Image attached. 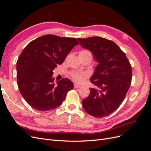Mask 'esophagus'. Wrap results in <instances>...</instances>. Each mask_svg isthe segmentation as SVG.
Masks as SVG:
<instances>
[{"label": "esophagus", "instance_id": "34e87169", "mask_svg": "<svg viewBox=\"0 0 151 151\" xmlns=\"http://www.w3.org/2000/svg\"><path fill=\"white\" fill-rule=\"evenodd\" d=\"M74 88H81V85H79V84H76V83H75V84H74Z\"/></svg>", "mask_w": 151, "mask_h": 151}]
</instances>
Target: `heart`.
<instances>
[{
	"label": "heart",
	"mask_w": 151,
	"mask_h": 151,
	"mask_svg": "<svg viewBox=\"0 0 151 151\" xmlns=\"http://www.w3.org/2000/svg\"><path fill=\"white\" fill-rule=\"evenodd\" d=\"M80 55H83L86 57H88L91 58V60L93 58V54L89 50H83L79 52ZM86 76L85 73H81V72H73L71 73V77L72 78L74 79L75 81L81 83L83 81Z\"/></svg>",
	"instance_id": "heart-1"
}]
</instances>
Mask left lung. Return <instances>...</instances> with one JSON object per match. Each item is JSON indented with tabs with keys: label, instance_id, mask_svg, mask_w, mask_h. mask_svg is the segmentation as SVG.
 I'll use <instances>...</instances> for the list:
<instances>
[{
	"label": "left lung",
	"instance_id": "obj_1",
	"mask_svg": "<svg viewBox=\"0 0 151 151\" xmlns=\"http://www.w3.org/2000/svg\"><path fill=\"white\" fill-rule=\"evenodd\" d=\"M78 40L98 63L90 79L97 88H90V94L83 100L82 105L91 116H108L120 106L129 89L131 65L125 53L111 40L98 36Z\"/></svg>",
	"mask_w": 151,
	"mask_h": 151
}]
</instances>
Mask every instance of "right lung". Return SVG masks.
<instances>
[{
    "label": "right lung",
    "instance_id": "add662e5",
    "mask_svg": "<svg viewBox=\"0 0 151 151\" xmlns=\"http://www.w3.org/2000/svg\"><path fill=\"white\" fill-rule=\"evenodd\" d=\"M77 45L75 38L46 35L32 41L22 50L17 61V83L32 108L41 111L56 108L74 88L72 82L66 78L55 84L52 75L54 68Z\"/></svg>",
    "mask_w": 151,
    "mask_h": 151
}]
</instances>
